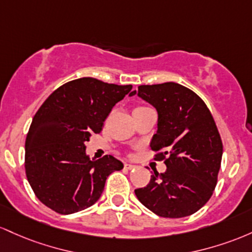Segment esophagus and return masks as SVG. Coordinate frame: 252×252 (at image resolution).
Masks as SVG:
<instances>
[{"instance_id": "obj_1", "label": "esophagus", "mask_w": 252, "mask_h": 252, "mask_svg": "<svg viewBox=\"0 0 252 252\" xmlns=\"http://www.w3.org/2000/svg\"><path fill=\"white\" fill-rule=\"evenodd\" d=\"M124 168L127 169V170H131V169L135 168V165H134V164H131V163H125V164H124Z\"/></svg>"}]
</instances>
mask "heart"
Wrapping results in <instances>:
<instances>
[{
  "label": "heart",
  "instance_id": "b5f03b06",
  "mask_svg": "<svg viewBox=\"0 0 252 252\" xmlns=\"http://www.w3.org/2000/svg\"><path fill=\"white\" fill-rule=\"evenodd\" d=\"M145 109H149V107H145V106H138L137 108H135L134 111H133V113H134V112H141V111H145Z\"/></svg>",
  "mask_w": 252,
  "mask_h": 252
}]
</instances>
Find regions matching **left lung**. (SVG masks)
Wrapping results in <instances>:
<instances>
[{"instance_id": "left-lung-1", "label": "left lung", "mask_w": 252, "mask_h": 252, "mask_svg": "<svg viewBox=\"0 0 252 252\" xmlns=\"http://www.w3.org/2000/svg\"><path fill=\"white\" fill-rule=\"evenodd\" d=\"M138 96L158 112L150 148L166 171L154 170L149 185L134 193L157 216H190L211 199L218 182L222 141L216 121L199 95L175 82L139 86Z\"/></svg>"}]
</instances>
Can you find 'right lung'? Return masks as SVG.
Here are the masks:
<instances>
[{"instance_id":"obj_1","label":"right lung","mask_w":252,"mask_h":252,"mask_svg":"<svg viewBox=\"0 0 252 252\" xmlns=\"http://www.w3.org/2000/svg\"><path fill=\"white\" fill-rule=\"evenodd\" d=\"M132 86L93 77L67 82L41 104L25 144V170L31 187L45 206L72 214L100 199L107 177L124 164L111 155L90 160L84 143L102 131L115 103Z\"/></svg>"}]
</instances>
